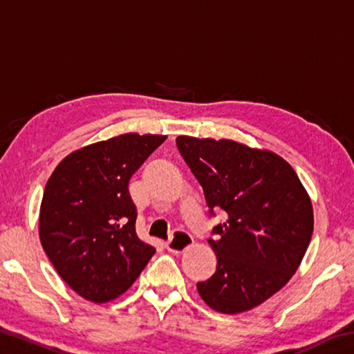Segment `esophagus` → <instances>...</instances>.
<instances>
[{"instance_id": "obj_1", "label": "esophagus", "mask_w": 354, "mask_h": 354, "mask_svg": "<svg viewBox=\"0 0 354 354\" xmlns=\"http://www.w3.org/2000/svg\"><path fill=\"white\" fill-rule=\"evenodd\" d=\"M194 243V239L184 230H176L170 236L169 241L165 242V248L171 251V253H183L184 250H187L190 245Z\"/></svg>"}]
</instances>
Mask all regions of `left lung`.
I'll return each mask as SVG.
<instances>
[{
    "label": "left lung",
    "instance_id": "1",
    "mask_svg": "<svg viewBox=\"0 0 354 354\" xmlns=\"http://www.w3.org/2000/svg\"><path fill=\"white\" fill-rule=\"evenodd\" d=\"M176 147L205 192L209 214L225 223L209 239L217 270L196 284L209 308L221 314L250 310L289 283L314 231L308 192L295 170L272 151L234 140L179 136Z\"/></svg>",
    "mask_w": 354,
    "mask_h": 354
}]
</instances>
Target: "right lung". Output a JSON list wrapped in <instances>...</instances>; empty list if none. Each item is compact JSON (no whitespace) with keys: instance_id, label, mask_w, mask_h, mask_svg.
Here are the masks:
<instances>
[{"instance_id":"obj_1","label":"right lung","mask_w":354,"mask_h":354,"mask_svg":"<svg viewBox=\"0 0 354 354\" xmlns=\"http://www.w3.org/2000/svg\"><path fill=\"white\" fill-rule=\"evenodd\" d=\"M165 136L134 133L68 154L48 179L40 242L77 295L106 303L127 292L156 253L136 232L129 179Z\"/></svg>"}]
</instances>
